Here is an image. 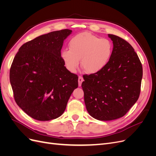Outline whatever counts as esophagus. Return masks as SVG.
Returning <instances> with one entry per match:
<instances>
[{
	"mask_svg": "<svg viewBox=\"0 0 156 156\" xmlns=\"http://www.w3.org/2000/svg\"><path fill=\"white\" fill-rule=\"evenodd\" d=\"M84 81L83 78L81 77V76H79V79H78V83H79V86L81 87V84H82V82Z\"/></svg>",
	"mask_w": 156,
	"mask_h": 156,
	"instance_id": "obj_1",
	"label": "esophagus"
}]
</instances>
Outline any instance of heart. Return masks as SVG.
<instances>
[{
  "mask_svg": "<svg viewBox=\"0 0 156 156\" xmlns=\"http://www.w3.org/2000/svg\"><path fill=\"white\" fill-rule=\"evenodd\" d=\"M68 49L61 52V57L71 72H76L81 60L82 68L89 74L100 72L112 55V45L106 38H100L89 32H81L69 41Z\"/></svg>",
  "mask_w": 156,
  "mask_h": 156,
  "instance_id": "1",
  "label": "heart"
}]
</instances>
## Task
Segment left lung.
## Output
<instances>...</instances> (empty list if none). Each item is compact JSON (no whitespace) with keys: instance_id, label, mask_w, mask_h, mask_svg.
Segmentation results:
<instances>
[{"instance_id":"left-lung-1","label":"left lung","mask_w":156,"mask_h":156,"mask_svg":"<svg viewBox=\"0 0 156 156\" xmlns=\"http://www.w3.org/2000/svg\"><path fill=\"white\" fill-rule=\"evenodd\" d=\"M113 49L109 61L100 72L83 76L84 100L89 115L98 120L124 116L139 99L142 64L134 49L121 37L108 34Z\"/></svg>"}]
</instances>
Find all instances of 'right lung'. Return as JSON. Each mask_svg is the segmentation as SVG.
I'll return each mask as SVG.
<instances>
[{
  "label": "right lung",
  "mask_w": 156,
  "mask_h": 156,
  "mask_svg": "<svg viewBox=\"0 0 156 156\" xmlns=\"http://www.w3.org/2000/svg\"><path fill=\"white\" fill-rule=\"evenodd\" d=\"M72 30L53 31L23 44L13 58L10 81L17 105L37 120L48 121L63 114L78 87L61 57L64 40Z\"/></svg>",
  "instance_id": "obj_1"
}]
</instances>
